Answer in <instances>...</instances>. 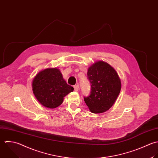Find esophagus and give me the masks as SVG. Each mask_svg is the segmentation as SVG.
Here are the masks:
<instances>
[{
	"label": "esophagus",
	"mask_w": 158,
	"mask_h": 158,
	"mask_svg": "<svg viewBox=\"0 0 158 158\" xmlns=\"http://www.w3.org/2000/svg\"><path fill=\"white\" fill-rule=\"evenodd\" d=\"M74 89L75 91H78L79 90V87L78 85H74Z\"/></svg>",
	"instance_id": "1"
}]
</instances>
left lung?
Instances as JSON below:
<instances>
[{
    "mask_svg": "<svg viewBox=\"0 0 158 158\" xmlns=\"http://www.w3.org/2000/svg\"><path fill=\"white\" fill-rule=\"evenodd\" d=\"M87 78L91 84L88 97H84L85 103L94 113H103L114 103L121 88L120 78L109 64L100 61L90 66Z\"/></svg>",
    "mask_w": 158,
    "mask_h": 158,
    "instance_id": "obj_1",
    "label": "left lung"
}]
</instances>
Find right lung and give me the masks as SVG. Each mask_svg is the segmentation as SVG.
Here are the masks:
<instances>
[{
  "label": "right lung",
  "mask_w": 158,
  "mask_h": 158,
  "mask_svg": "<svg viewBox=\"0 0 158 158\" xmlns=\"http://www.w3.org/2000/svg\"><path fill=\"white\" fill-rule=\"evenodd\" d=\"M32 86L37 100L48 108L60 106L64 97L74 90L72 86L67 84L60 71L56 68L40 71L33 79Z\"/></svg>",
  "instance_id": "add662e5"
}]
</instances>
